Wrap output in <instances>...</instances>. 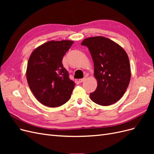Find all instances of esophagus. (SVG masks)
I'll use <instances>...</instances> for the list:
<instances>
[{
	"label": "esophagus",
	"mask_w": 154,
	"mask_h": 154,
	"mask_svg": "<svg viewBox=\"0 0 154 154\" xmlns=\"http://www.w3.org/2000/svg\"><path fill=\"white\" fill-rule=\"evenodd\" d=\"M85 80H86V78H82V79H80V80H79V82H80V83H82V82H84Z\"/></svg>",
	"instance_id": "esophagus-1"
}]
</instances>
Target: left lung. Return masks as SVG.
<instances>
[{"instance_id":"obj_1","label":"left lung","mask_w":154,"mask_h":154,"mask_svg":"<svg viewBox=\"0 0 154 154\" xmlns=\"http://www.w3.org/2000/svg\"><path fill=\"white\" fill-rule=\"evenodd\" d=\"M81 44L88 48L94 62L97 86L90 94L91 100L102 106L114 104L123 96L130 83L128 54L122 46L101 36L87 38Z\"/></svg>"}]
</instances>
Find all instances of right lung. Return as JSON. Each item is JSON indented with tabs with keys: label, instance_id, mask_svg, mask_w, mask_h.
<instances>
[{
	"label": "right lung",
	"instance_id": "1",
	"mask_svg": "<svg viewBox=\"0 0 154 154\" xmlns=\"http://www.w3.org/2000/svg\"><path fill=\"white\" fill-rule=\"evenodd\" d=\"M72 40H51L36 48L27 62L26 78L36 100L49 107L60 106L70 99L75 83L62 64Z\"/></svg>",
	"mask_w": 154,
	"mask_h": 154
}]
</instances>
